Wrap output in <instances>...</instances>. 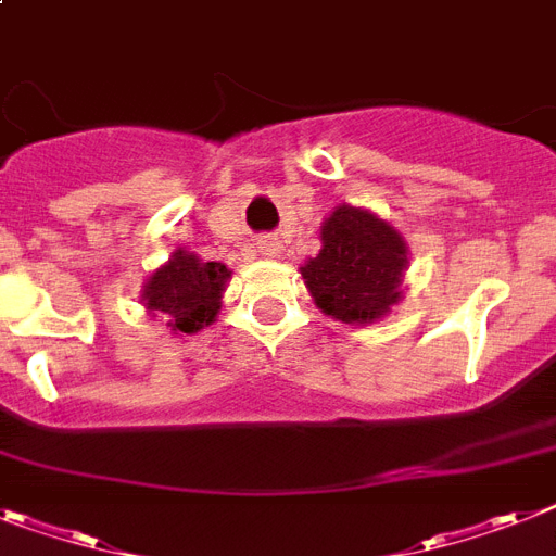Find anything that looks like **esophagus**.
<instances>
[{"label": "esophagus", "instance_id": "34e87169", "mask_svg": "<svg viewBox=\"0 0 556 556\" xmlns=\"http://www.w3.org/2000/svg\"><path fill=\"white\" fill-rule=\"evenodd\" d=\"M260 249H263L265 254L274 256V254H277V251H279V242L274 240V237H270V240H263V242H260Z\"/></svg>", "mask_w": 556, "mask_h": 556}]
</instances>
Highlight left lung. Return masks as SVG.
<instances>
[{"mask_svg":"<svg viewBox=\"0 0 556 556\" xmlns=\"http://www.w3.org/2000/svg\"><path fill=\"white\" fill-rule=\"evenodd\" d=\"M407 245L395 228L365 208L339 206L321 226V251L302 268L321 314L365 325L401 300Z\"/></svg>","mask_w":556,"mask_h":556,"instance_id":"obj_1","label":"left lung"}]
</instances>
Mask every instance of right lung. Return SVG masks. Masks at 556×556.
<instances>
[{
    "mask_svg": "<svg viewBox=\"0 0 556 556\" xmlns=\"http://www.w3.org/2000/svg\"><path fill=\"white\" fill-rule=\"evenodd\" d=\"M231 270L223 263H200L194 254L177 251L169 263L149 277L143 302L166 319V328L198 333L220 311V293Z\"/></svg>",
    "mask_w": 556,
    "mask_h": 556,
    "instance_id": "1",
    "label": "right lung"
}]
</instances>
